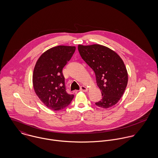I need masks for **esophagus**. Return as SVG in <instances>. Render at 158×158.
<instances>
[{
	"instance_id": "34e87169",
	"label": "esophagus",
	"mask_w": 158,
	"mask_h": 158,
	"mask_svg": "<svg viewBox=\"0 0 158 158\" xmlns=\"http://www.w3.org/2000/svg\"><path fill=\"white\" fill-rule=\"evenodd\" d=\"M80 90L83 91V92H87L88 90V88H86L85 86H81L80 88Z\"/></svg>"
}]
</instances>
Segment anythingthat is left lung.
Wrapping results in <instances>:
<instances>
[{
	"label": "left lung",
	"instance_id": "1",
	"mask_svg": "<svg viewBox=\"0 0 158 158\" xmlns=\"http://www.w3.org/2000/svg\"><path fill=\"white\" fill-rule=\"evenodd\" d=\"M82 59L94 71L102 99L95 105L102 108L115 105L122 97L128 83V72L120 56L99 44L78 45Z\"/></svg>",
	"mask_w": 158,
	"mask_h": 158
}]
</instances>
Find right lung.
<instances>
[{
  "label": "right lung",
  "instance_id": "1",
  "mask_svg": "<svg viewBox=\"0 0 158 158\" xmlns=\"http://www.w3.org/2000/svg\"><path fill=\"white\" fill-rule=\"evenodd\" d=\"M75 46L58 45L44 52L33 70V85L36 94L47 108L59 111L67 107L74 95L65 88L63 69L75 51Z\"/></svg>",
  "mask_w": 158,
  "mask_h": 158
}]
</instances>
